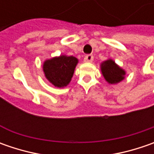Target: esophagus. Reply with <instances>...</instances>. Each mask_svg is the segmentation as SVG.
Listing matches in <instances>:
<instances>
[{
	"label": "esophagus",
	"mask_w": 154,
	"mask_h": 154,
	"mask_svg": "<svg viewBox=\"0 0 154 154\" xmlns=\"http://www.w3.org/2000/svg\"><path fill=\"white\" fill-rule=\"evenodd\" d=\"M84 61L86 62H92L93 61V56L92 55H86L84 58Z\"/></svg>",
	"instance_id": "34e87169"
}]
</instances>
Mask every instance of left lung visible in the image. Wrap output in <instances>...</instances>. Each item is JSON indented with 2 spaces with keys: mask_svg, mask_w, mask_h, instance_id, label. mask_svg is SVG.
Listing matches in <instances>:
<instances>
[{
  "mask_svg": "<svg viewBox=\"0 0 154 154\" xmlns=\"http://www.w3.org/2000/svg\"><path fill=\"white\" fill-rule=\"evenodd\" d=\"M100 69L104 80L109 84L115 85L125 79L126 71L117 65L112 59H108L101 62Z\"/></svg>",
  "mask_w": 154,
  "mask_h": 154,
  "instance_id": "left-lung-1",
  "label": "left lung"
}]
</instances>
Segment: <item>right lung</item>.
Listing matches in <instances>:
<instances>
[{"mask_svg":"<svg viewBox=\"0 0 154 154\" xmlns=\"http://www.w3.org/2000/svg\"><path fill=\"white\" fill-rule=\"evenodd\" d=\"M79 60L73 56L61 55L45 60L43 71L45 78L53 86L63 88L70 83Z\"/></svg>","mask_w":154,"mask_h":154,"instance_id":"add662e5","label":"right lung"}]
</instances>
